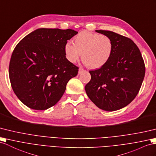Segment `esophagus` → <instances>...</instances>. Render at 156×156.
I'll return each mask as SVG.
<instances>
[{"instance_id": "1", "label": "esophagus", "mask_w": 156, "mask_h": 156, "mask_svg": "<svg viewBox=\"0 0 156 156\" xmlns=\"http://www.w3.org/2000/svg\"><path fill=\"white\" fill-rule=\"evenodd\" d=\"M85 70L83 69V68H81V67H80L79 68V74H81V73H82L83 71H84Z\"/></svg>"}]
</instances>
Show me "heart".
<instances>
[{
    "instance_id": "1",
    "label": "heart",
    "mask_w": 156,
    "mask_h": 156,
    "mask_svg": "<svg viewBox=\"0 0 156 156\" xmlns=\"http://www.w3.org/2000/svg\"><path fill=\"white\" fill-rule=\"evenodd\" d=\"M74 44L67 41L64 45L66 58L76 63L81 57L90 69H98L107 63L112 54V40L101 34L83 31L74 37Z\"/></svg>"
}]
</instances>
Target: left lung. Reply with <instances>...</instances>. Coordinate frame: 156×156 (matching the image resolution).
I'll return each mask as SVG.
<instances>
[{
  "instance_id": "left-lung-1",
  "label": "left lung",
  "mask_w": 156,
  "mask_h": 156,
  "mask_svg": "<svg viewBox=\"0 0 156 156\" xmlns=\"http://www.w3.org/2000/svg\"><path fill=\"white\" fill-rule=\"evenodd\" d=\"M96 32L112 40L113 51L104 66L89 71L91 79L85 89L97 107L117 111L130 104L138 94L145 76V64L131 39L107 30Z\"/></svg>"
}]
</instances>
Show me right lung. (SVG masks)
Returning <instances> with one entry per match:
<instances>
[{
    "mask_svg": "<svg viewBox=\"0 0 156 156\" xmlns=\"http://www.w3.org/2000/svg\"><path fill=\"white\" fill-rule=\"evenodd\" d=\"M78 32L71 29L39 28L15 47L9 64L10 84L22 103L42 111L54 106L67 83L78 73L69 62L64 45Z\"/></svg>",
    "mask_w": 156,
    "mask_h": 156,
    "instance_id": "1",
    "label": "right lung"
}]
</instances>
